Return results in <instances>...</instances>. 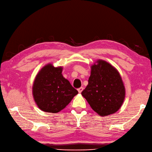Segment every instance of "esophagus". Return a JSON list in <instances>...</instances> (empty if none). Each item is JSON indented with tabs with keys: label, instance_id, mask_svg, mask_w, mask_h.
I'll return each mask as SVG.
<instances>
[{
	"label": "esophagus",
	"instance_id": "34e87169",
	"mask_svg": "<svg viewBox=\"0 0 152 152\" xmlns=\"http://www.w3.org/2000/svg\"><path fill=\"white\" fill-rule=\"evenodd\" d=\"M83 90H84V87H80V88H79V89H78V91H79V93H81Z\"/></svg>",
	"mask_w": 152,
	"mask_h": 152
}]
</instances>
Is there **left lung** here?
Returning <instances> with one entry per match:
<instances>
[{
  "mask_svg": "<svg viewBox=\"0 0 152 152\" xmlns=\"http://www.w3.org/2000/svg\"><path fill=\"white\" fill-rule=\"evenodd\" d=\"M99 115L105 117L117 112L126 97V89L117 69L103 59L91 66L88 84L81 93Z\"/></svg>",
  "mask_w": 152,
  "mask_h": 152,
  "instance_id": "1",
  "label": "left lung"
}]
</instances>
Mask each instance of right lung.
<instances>
[{
	"label": "right lung",
	"instance_id": "obj_1",
	"mask_svg": "<svg viewBox=\"0 0 152 152\" xmlns=\"http://www.w3.org/2000/svg\"><path fill=\"white\" fill-rule=\"evenodd\" d=\"M62 71L63 66L54 67L52 63H48L37 74L32 86V95L42 111L59 112L78 94L70 82L63 76Z\"/></svg>",
	"mask_w": 152,
	"mask_h": 152
}]
</instances>
